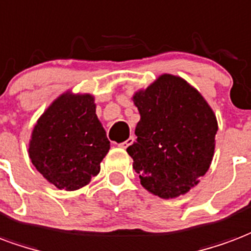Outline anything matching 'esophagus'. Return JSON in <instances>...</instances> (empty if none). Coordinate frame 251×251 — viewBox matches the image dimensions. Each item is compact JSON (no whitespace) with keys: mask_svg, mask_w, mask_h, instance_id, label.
Wrapping results in <instances>:
<instances>
[{"mask_svg":"<svg viewBox=\"0 0 251 251\" xmlns=\"http://www.w3.org/2000/svg\"><path fill=\"white\" fill-rule=\"evenodd\" d=\"M133 142H134V137H133V135H130V137H129V138H127L125 142H122V144H120L118 146H120V148H122V149H126V148H129V146H130Z\"/></svg>","mask_w":251,"mask_h":251,"instance_id":"34e87169","label":"esophagus"}]
</instances>
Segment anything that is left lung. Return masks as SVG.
<instances>
[{
	"mask_svg": "<svg viewBox=\"0 0 251 251\" xmlns=\"http://www.w3.org/2000/svg\"><path fill=\"white\" fill-rule=\"evenodd\" d=\"M141 120L126 151L141 185L161 198L196 186L214 155L217 118L200 92L177 75L162 74L133 96Z\"/></svg>",
	"mask_w": 251,
	"mask_h": 251,
	"instance_id": "8db88e82",
	"label": "left lung"
}]
</instances>
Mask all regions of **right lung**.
Segmentation results:
<instances>
[{
  "label": "right lung",
  "mask_w": 251,
  "mask_h": 251,
  "mask_svg": "<svg viewBox=\"0 0 251 251\" xmlns=\"http://www.w3.org/2000/svg\"><path fill=\"white\" fill-rule=\"evenodd\" d=\"M110 149L90 94L59 96L37 121L29 157L38 172L58 189L77 190L96 177Z\"/></svg>",
  "instance_id": "1"
}]
</instances>
